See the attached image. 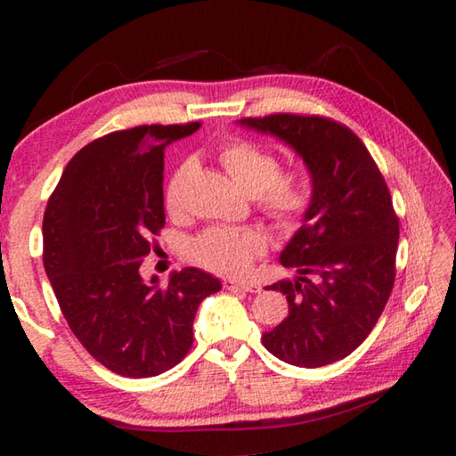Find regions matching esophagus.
<instances>
[{
  "label": "esophagus",
  "mask_w": 456,
  "mask_h": 456,
  "mask_svg": "<svg viewBox=\"0 0 456 456\" xmlns=\"http://www.w3.org/2000/svg\"><path fill=\"white\" fill-rule=\"evenodd\" d=\"M223 288L229 291H249V293H259L261 285L253 281H235V280H225L223 281Z\"/></svg>",
  "instance_id": "obj_1"
}]
</instances>
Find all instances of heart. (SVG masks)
Wrapping results in <instances>:
<instances>
[{"mask_svg":"<svg viewBox=\"0 0 456 456\" xmlns=\"http://www.w3.org/2000/svg\"><path fill=\"white\" fill-rule=\"evenodd\" d=\"M223 167L239 187L257 195V205L277 227L291 231L310 211V189L297 173H280V160L251 141L235 138L221 149ZM192 165L184 160L175 168L165 187V207L179 213L184 203ZM265 237L253 229L209 227L189 243V257L211 272L239 275L247 272L251 261L265 253Z\"/></svg>","mask_w":456,"mask_h":456,"instance_id":"b5f03b06","label":"heart"}]
</instances>
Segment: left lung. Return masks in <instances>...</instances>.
<instances>
[{
    "label": "left lung",
    "instance_id": "8db88e82",
    "mask_svg": "<svg viewBox=\"0 0 456 456\" xmlns=\"http://www.w3.org/2000/svg\"><path fill=\"white\" fill-rule=\"evenodd\" d=\"M239 125L288 142L314 187L280 257L297 277L265 288L288 297L289 314L261 342L288 364L328 366L364 342L395 288L400 231L388 184L364 142L331 118L269 114Z\"/></svg>",
    "mask_w": 456,
    "mask_h": 456
}]
</instances>
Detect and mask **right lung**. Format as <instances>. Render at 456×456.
I'll list each match as a JSON object with an SVG mask.
<instances>
[{
  "mask_svg": "<svg viewBox=\"0 0 456 456\" xmlns=\"http://www.w3.org/2000/svg\"><path fill=\"white\" fill-rule=\"evenodd\" d=\"M189 125H144L84 146L61 173L44 213V267L60 310L100 364L126 378L171 370L192 346V320L217 277L187 267L167 288L141 275L165 227V149Z\"/></svg>",
  "mask_w": 456,
  "mask_h": 456,
  "instance_id": "right-lung-1",
  "label": "right lung"
}]
</instances>
